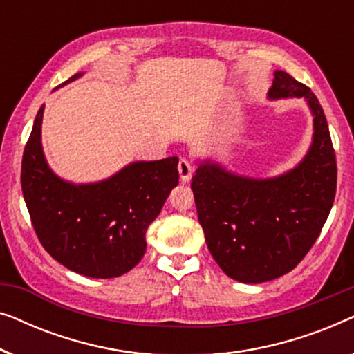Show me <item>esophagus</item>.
Segmentation results:
<instances>
[{
	"label": "esophagus",
	"instance_id": "esophagus-1",
	"mask_svg": "<svg viewBox=\"0 0 354 354\" xmlns=\"http://www.w3.org/2000/svg\"><path fill=\"white\" fill-rule=\"evenodd\" d=\"M178 176H180V180L183 183H188L190 182V178L193 176V166L190 162L187 161V159H180L178 161Z\"/></svg>",
	"mask_w": 354,
	"mask_h": 354
}]
</instances>
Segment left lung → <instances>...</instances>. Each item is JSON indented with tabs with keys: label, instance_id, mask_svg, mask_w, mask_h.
<instances>
[{
	"label": "left lung",
	"instance_id": "obj_1",
	"mask_svg": "<svg viewBox=\"0 0 354 354\" xmlns=\"http://www.w3.org/2000/svg\"><path fill=\"white\" fill-rule=\"evenodd\" d=\"M301 98L313 138L297 166L274 177H250L212 158H195L192 178L198 221L219 268L241 283H263L298 266L326 224L337 190V161L327 119L306 85L274 71L268 100Z\"/></svg>",
	"mask_w": 354,
	"mask_h": 354
}]
</instances>
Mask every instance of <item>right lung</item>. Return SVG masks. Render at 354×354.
<instances>
[{
    "label": "right lung",
    "instance_id": "right-lung-1",
    "mask_svg": "<svg viewBox=\"0 0 354 354\" xmlns=\"http://www.w3.org/2000/svg\"><path fill=\"white\" fill-rule=\"evenodd\" d=\"M84 75H72L59 86ZM45 104L24 149L21 183L43 248L72 272L119 277L147 251V230L178 183V158L133 161L108 178L74 183L57 176L41 145Z\"/></svg>",
    "mask_w": 354,
    "mask_h": 354
}]
</instances>
